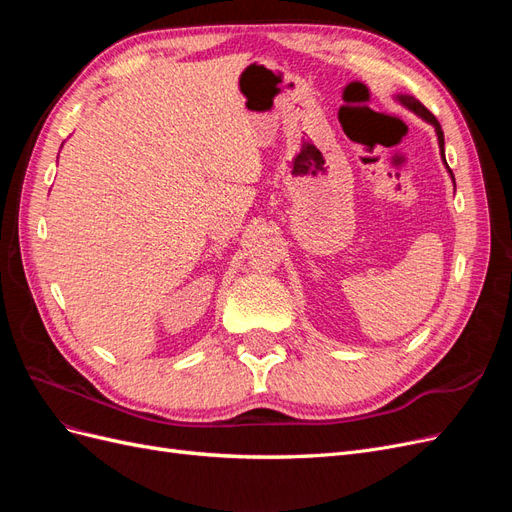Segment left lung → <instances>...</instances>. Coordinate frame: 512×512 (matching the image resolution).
Returning a JSON list of instances; mask_svg holds the SVG:
<instances>
[{
	"label": "left lung",
	"instance_id": "1",
	"mask_svg": "<svg viewBox=\"0 0 512 512\" xmlns=\"http://www.w3.org/2000/svg\"><path fill=\"white\" fill-rule=\"evenodd\" d=\"M397 98H399V102H401V104L408 106L410 111H414L416 115H421L425 121H429V123H431L433 128H436V134H438V143H440L442 156H444V132H442V126H440V123H438V119L433 117V115L427 111V108H425L421 102H418L416 98H412V96H397ZM444 162H446V160H444ZM446 168H448V164H446ZM448 173H451V168H448ZM451 177H453V173H451ZM453 181H455V177H453Z\"/></svg>",
	"mask_w": 512,
	"mask_h": 512
}]
</instances>
